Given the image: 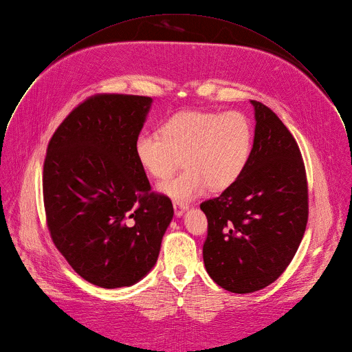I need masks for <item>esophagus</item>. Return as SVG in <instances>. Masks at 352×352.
Returning <instances> with one entry per match:
<instances>
[{"instance_id":"34e87169","label":"esophagus","mask_w":352,"mask_h":352,"mask_svg":"<svg viewBox=\"0 0 352 352\" xmlns=\"http://www.w3.org/2000/svg\"><path fill=\"white\" fill-rule=\"evenodd\" d=\"M173 209H175V214H176L177 217H180V216H183V213L188 209V206L184 205V204H180V202H173Z\"/></svg>"}]
</instances>
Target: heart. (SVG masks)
Masks as SVG:
<instances>
[{
  "label": "heart",
  "mask_w": 352,
  "mask_h": 352,
  "mask_svg": "<svg viewBox=\"0 0 352 352\" xmlns=\"http://www.w3.org/2000/svg\"><path fill=\"white\" fill-rule=\"evenodd\" d=\"M161 136L142 133L135 142L140 166L154 179L173 175L183 160L184 170L164 183L161 191L175 202H188L232 186L243 173L253 144V129L239 111L191 110L172 116Z\"/></svg>",
  "instance_id": "b5f03b06"
}]
</instances>
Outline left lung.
I'll return each mask as SVG.
<instances>
[{"instance_id":"8db88e82","label":"left lung","mask_w":352,"mask_h":352,"mask_svg":"<svg viewBox=\"0 0 352 352\" xmlns=\"http://www.w3.org/2000/svg\"><path fill=\"white\" fill-rule=\"evenodd\" d=\"M254 139L241 177L201 204L208 219L204 263L209 276L232 293H252L279 278L302 239L308 190L298 146L260 102Z\"/></svg>"}]
</instances>
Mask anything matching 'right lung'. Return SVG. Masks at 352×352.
Returning a JSON list of instances; mask_svg holds the SVG:
<instances>
[{
    "mask_svg": "<svg viewBox=\"0 0 352 352\" xmlns=\"http://www.w3.org/2000/svg\"><path fill=\"white\" fill-rule=\"evenodd\" d=\"M153 99L96 95L54 133L44 162V205L55 246L85 280L132 286L155 265L172 201L151 192L135 142Z\"/></svg>",
    "mask_w": 352,
    "mask_h": 352,
    "instance_id": "add662e5",
    "label": "right lung"
}]
</instances>
